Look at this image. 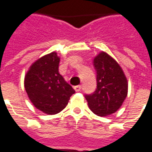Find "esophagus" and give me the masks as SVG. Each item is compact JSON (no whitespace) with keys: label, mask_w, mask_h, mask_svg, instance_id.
<instances>
[{"label":"esophagus","mask_w":152,"mask_h":152,"mask_svg":"<svg viewBox=\"0 0 152 152\" xmlns=\"http://www.w3.org/2000/svg\"><path fill=\"white\" fill-rule=\"evenodd\" d=\"M74 88V90H75L76 91H81V86H80V85L75 86Z\"/></svg>","instance_id":"obj_1"}]
</instances>
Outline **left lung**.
Wrapping results in <instances>:
<instances>
[{"label": "left lung", "mask_w": 152, "mask_h": 152, "mask_svg": "<svg viewBox=\"0 0 152 152\" xmlns=\"http://www.w3.org/2000/svg\"><path fill=\"white\" fill-rule=\"evenodd\" d=\"M96 72V88L85 98L92 112L107 116L117 111L128 94V82L119 64L105 52L93 61Z\"/></svg>", "instance_id": "8db88e82"}]
</instances>
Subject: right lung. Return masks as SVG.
<instances>
[{
    "instance_id": "obj_1",
    "label": "right lung",
    "mask_w": 152,
    "mask_h": 152,
    "mask_svg": "<svg viewBox=\"0 0 152 152\" xmlns=\"http://www.w3.org/2000/svg\"><path fill=\"white\" fill-rule=\"evenodd\" d=\"M60 58L51 52L34 62L24 78V88L37 109L48 115L61 112L75 91L59 73Z\"/></svg>"
}]
</instances>
